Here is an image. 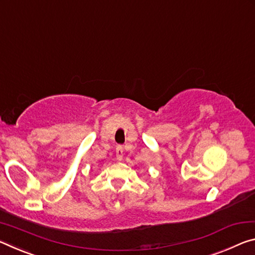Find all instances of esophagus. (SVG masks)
<instances>
[{
  "mask_svg": "<svg viewBox=\"0 0 255 255\" xmlns=\"http://www.w3.org/2000/svg\"><path fill=\"white\" fill-rule=\"evenodd\" d=\"M123 156H124L123 147L122 145H118V148H116V158H118V160H122Z\"/></svg>",
  "mask_w": 255,
  "mask_h": 255,
  "instance_id": "1",
  "label": "esophagus"
}]
</instances>
